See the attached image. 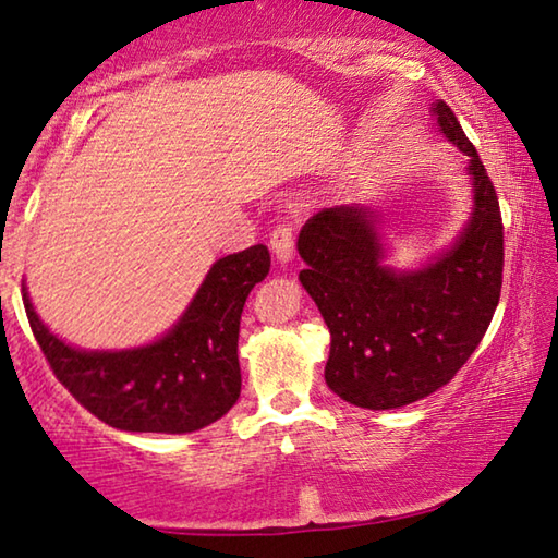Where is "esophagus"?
I'll list each match as a JSON object with an SVG mask.
<instances>
[{
	"mask_svg": "<svg viewBox=\"0 0 558 558\" xmlns=\"http://www.w3.org/2000/svg\"><path fill=\"white\" fill-rule=\"evenodd\" d=\"M270 248H272V256H276L280 263L292 260L295 241H292V229H290L288 223L278 226V229L270 233Z\"/></svg>",
	"mask_w": 558,
	"mask_h": 558,
	"instance_id": "34e87169",
	"label": "esophagus"
}]
</instances>
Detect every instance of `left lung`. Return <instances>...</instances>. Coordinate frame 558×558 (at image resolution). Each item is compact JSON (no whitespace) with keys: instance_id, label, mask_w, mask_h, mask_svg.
<instances>
[{"instance_id":"8db88e82","label":"left lung","mask_w":558,"mask_h":558,"mask_svg":"<svg viewBox=\"0 0 558 558\" xmlns=\"http://www.w3.org/2000/svg\"><path fill=\"white\" fill-rule=\"evenodd\" d=\"M438 130L465 157L472 211L448 248L413 270L386 266L379 211L342 204L298 235L300 282L329 329L325 381L369 411L409 405L446 386L493 323L502 290V216L477 149L446 102Z\"/></svg>"}]
</instances>
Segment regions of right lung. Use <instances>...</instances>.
<instances>
[{
    "instance_id": "right-lung-1",
    "label": "right lung",
    "mask_w": 558,
    "mask_h": 558,
    "mask_svg": "<svg viewBox=\"0 0 558 558\" xmlns=\"http://www.w3.org/2000/svg\"><path fill=\"white\" fill-rule=\"evenodd\" d=\"M268 270L263 243L219 258L182 317L155 342L130 349L71 347L36 315L26 286L22 292L36 342L75 401L118 430L194 433L239 401L241 313Z\"/></svg>"
}]
</instances>
